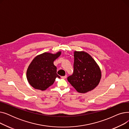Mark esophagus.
<instances>
[{"label":"esophagus","mask_w":129,"mask_h":129,"mask_svg":"<svg viewBox=\"0 0 129 129\" xmlns=\"http://www.w3.org/2000/svg\"><path fill=\"white\" fill-rule=\"evenodd\" d=\"M66 77H67V75H65V76H62V77H61V78H63V79H65Z\"/></svg>","instance_id":"1"}]
</instances>
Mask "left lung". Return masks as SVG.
Instances as JSON below:
<instances>
[{"instance_id": "8db88e82", "label": "left lung", "mask_w": 129, "mask_h": 129, "mask_svg": "<svg viewBox=\"0 0 129 129\" xmlns=\"http://www.w3.org/2000/svg\"><path fill=\"white\" fill-rule=\"evenodd\" d=\"M74 72L67 77L69 83L80 93L93 89L99 84L101 71L92 57L85 52H74Z\"/></svg>"}]
</instances>
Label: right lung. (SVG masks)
Segmentation results:
<instances>
[{"mask_svg": "<svg viewBox=\"0 0 129 129\" xmlns=\"http://www.w3.org/2000/svg\"><path fill=\"white\" fill-rule=\"evenodd\" d=\"M60 53V52L55 54L45 52L33 59L27 70L26 77L34 88L45 90L53 84L56 77H60L53 62Z\"/></svg>", "mask_w": 129, "mask_h": 129, "instance_id": "add662e5", "label": "right lung"}]
</instances>
